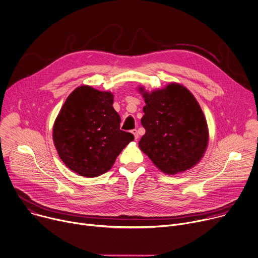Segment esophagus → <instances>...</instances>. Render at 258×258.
Listing matches in <instances>:
<instances>
[{
	"label": "esophagus",
	"mask_w": 258,
	"mask_h": 258,
	"mask_svg": "<svg viewBox=\"0 0 258 258\" xmlns=\"http://www.w3.org/2000/svg\"><path fill=\"white\" fill-rule=\"evenodd\" d=\"M132 134L135 136V139L137 140L139 138V134H138V131L135 128V130H132Z\"/></svg>",
	"instance_id": "esophagus-1"
}]
</instances>
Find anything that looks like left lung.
<instances>
[{"mask_svg": "<svg viewBox=\"0 0 258 258\" xmlns=\"http://www.w3.org/2000/svg\"><path fill=\"white\" fill-rule=\"evenodd\" d=\"M146 105L141 119L146 134L140 149L162 172L175 175L195 167L209 144L205 114L192 93L179 83L148 92L139 87Z\"/></svg>", "mask_w": 258, "mask_h": 258, "instance_id": "obj_1", "label": "left lung"}]
</instances>
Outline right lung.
Listing matches in <instances>:
<instances>
[{
  "instance_id": "obj_1",
  "label": "right lung",
  "mask_w": 258,
  "mask_h": 258,
  "mask_svg": "<svg viewBox=\"0 0 258 258\" xmlns=\"http://www.w3.org/2000/svg\"><path fill=\"white\" fill-rule=\"evenodd\" d=\"M113 94L88 85L76 88L66 99L52 127L57 154L73 172L97 177L113 166L120 152L135 140L119 128Z\"/></svg>"
}]
</instances>
